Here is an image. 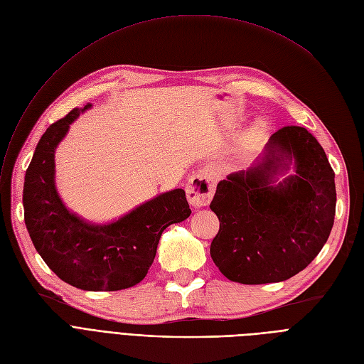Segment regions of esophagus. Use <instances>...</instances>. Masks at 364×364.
Listing matches in <instances>:
<instances>
[{
    "label": "esophagus",
    "instance_id": "obj_1",
    "mask_svg": "<svg viewBox=\"0 0 364 364\" xmlns=\"http://www.w3.org/2000/svg\"><path fill=\"white\" fill-rule=\"evenodd\" d=\"M215 179L210 173L198 171L191 176L186 183V197L188 201L194 207H203L210 203L215 194Z\"/></svg>",
    "mask_w": 364,
    "mask_h": 364
}]
</instances>
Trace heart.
<instances>
[{
  "instance_id": "1",
  "label": "heart",
  "mask_w": 364,
  "mask_h": 364,
  "mask_svg": "<svg viewBox=\"0 0 364 364\" xmlns=\"http://www.w3.org/2000/svg\"><path fill=\"white\" fill-rule=\"evenodd\" d=\"M261 129H262V127H261V126H259V124H257V126H256V127L253 129L252 134L249 136V139H247V142H249V144H252V142L255 141V137H256V136H257L259 133H261Z\"/></svg>"
}]
</instances>
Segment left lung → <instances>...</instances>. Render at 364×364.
<instances>
[{"mask_svg": "<svg viewBox=\"0 0 364 364\" xmlns=\"http://www.w3.org/2000/svg\"><path fill=\"white\" fill-rule=\"evenodd\" d=\"M295 161L297 175L272 187L270 178ZM256 167L218 183L210 209L219 231L210 256L231 282H284L306 268L331 235L336 212L335 171L305 127L275 132Z\"/></svg>", "mask_w": 364, "mask_h": 364, "instance_id": "obj_1", "label": "left lung"}]
</instances>
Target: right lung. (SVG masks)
I'll list each match as a JSON object with an SVG mask.
<instances>
[{"mask_svg":"<svg viewBox=\"0 0 364 364\" xmlns=\"http://www.w3.org/2000/svg\"><path fill=\"white\" fill-rule=\"evenodd\" d=\"M84 109L74 108L41 136L25 175L26 230L43 261L65 283L92 291L127 289L145 279L163 231L185 220L191 209L179 188L109 225H90L69 213L55 186V149Z\"/></svg>","mask_w":364,"mask_h":364,"instance_id":"add662e5","label":"right lung"}]
</instances>
